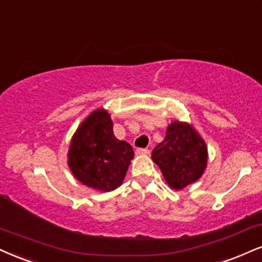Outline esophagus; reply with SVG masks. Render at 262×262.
Wrapping results in <instances>:
<instances>
[{"instance_id":"1","label":"esophagus","mask_w":262,"mask_h":262,"mask_svg":"<svg viewBox=\"0 0 262 262\" xmlns=\"http://www.w3.org/2000/svg\"><path fill=\"white\" fill-rule=\"evenodd\" d=\"M138 155H149L150 150L149 149H137Z\"/></svg>"}]
</instances>
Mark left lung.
<instances>
[{"instance_id":"obj_1","label":"left lung","mask_w":262,"mask_h":262,"mask_svg":"<svg viewBox=\"0 0 262 262\" xmlns=\"http://www.w3.org/2000/svg\"><path fill=\"white\" fill-rule=\"evenodd\" d=\"M151 157L167 184L182 190L203 176L207 165V147L190 124L174 121L167 127L165 140L156 145Z\"/></svg>"}]
</instances>
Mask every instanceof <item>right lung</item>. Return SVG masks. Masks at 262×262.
Masks as SVG:
<instances>
[{"label": "right lung", "mask_w": 262, "mask_h": 262, "mask_svg": "<svg viewBox=\"0 0 262 262\" xmlns=\"http://www.w3.org/2000/svg\"><path fill=\"white\" fill-rule=\"evenodd\" d=\"M133 157V147L113 134L111 116L99 108L81 122L72 138L68 166L83 184L111 191L122 184Z\"/></svg>", "instance_id": "add662e5"}]
</instances>
